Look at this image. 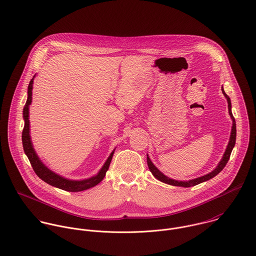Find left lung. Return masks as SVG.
Here are the masks:
<instances>
[{
  "mask_svg": "<svg viewBox=\"0 0 256 256\" xmlns=\"http://www.w3.org/2000/svg\"><path fill=\"white\" fill-rule=\"evenodd\" d=\"M222 90V94L224 96H226V100H228V113L232 119V133H230V142H228V145L226 146V150L224 154V156L222 158V160L220 162L218 166L210 174L204 176H201V178H195V180H188V182H178V180H174L172 178H168V176H166L164 174H162L154 166V164L150 162V158L146 156V162H148V170L152 174V176L158 180L160 182H162L168 183L170 185H174V186H182V187H190V186H195L199 183L204 182H207L211 178H213L214 176H216L219 172H220L222 170V168L226 166V162H228L230 160V154H232V150L234 148V146L236 145V120H234V117L232 113V104H230V98L228 96V94Z\"/></svg>",
  "mask_w": 256,
  "mask_h": 256,
  "instance_id": "obj_1",
  "label": "left lung"
}]
</instances>
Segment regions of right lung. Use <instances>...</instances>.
Listing matches in <instances>:
<instances>
[{
  "mask_svg": "<svg viewBox=\"0 0 256 256\" xmlns=\"http://www.w3.org/2000/svg\"><path fill=\"white\" fill-rule=\"evenodd\" d=\"M34 76L32 78V80L28 84V100L26 102V106L24 108V127L22 130V146L26 154L28 156L30 164L34 170V172L36 174L37 176L39 178H41L43 182H45L52 186L58 187L60 189H63L65 191H70V192H78V191H82V190H86L90 187L96 186V184L100 182L104 176L106 174L110 168V162L113 156L114 152H111L110 158H108V160L106 162L104 166H102V168L100 170V172L98 174V176L90 178V180H80V182H74V180H65L57 174H55L53 172L49 170L38 158L34 148L32 144L30 141V119H28V106L32 104V84H34Z\"/></svg>",
  "mask_w": 256,
  "mask_h": 256,
  "instance_id": "right-lung-1",
  "label": "right lung"
}]
</instances>
